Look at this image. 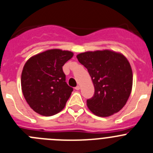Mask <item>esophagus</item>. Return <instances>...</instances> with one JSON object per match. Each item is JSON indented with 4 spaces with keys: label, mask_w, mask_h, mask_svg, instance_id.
Returning <instances> with one entry per match:
<instances>
[{
    "label": "esophagus",
    "mask_w": 153,
    "mask_h": 153,
    "mask_svg": "<svg viewBox=\"0 0 153 153\" xmlns=\"http://www.w3.org/2000/svg\"><path fill=\"white\" fill-rule=\"evenodd\" d=\"M79 89H80V86H76V87H75V90H79Z\"/></svg>",
    "instance_id": "esophagus-1"
}]
</instances>
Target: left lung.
Wrapping results in <instances>:
<instances>
[{"label": "left lung", "instance_id": "1", "mask_svg": "<svg viewBox=\"0 0 153 153\" xmlns=\"http://www.w3.org/2000/svg\"><path fill=\"white\" fill-rule=\"evenodd\" d=\"M91 76L95 92L86 100L96 116L107 117L126 103L132 87V71L124 55L109 50L87 51L76 56Z\"/></svg>", "mask_w": 153, "mask_h": 153}]
</instances>
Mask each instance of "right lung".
<instances>
[{
	"label": "right lung",
	"mask_w": 153,
	"mask_h": 153,
	"mask_svg": "<svg viewBox=\"0 0 153 153\" xmlns=\"http://www.w3.org/2000/svg\"><path fill=\"white\" fill-rule=\"evenodd\" d=\"M74 53L47 50L31 56L21 74V89L30 108L38 114L51 117L66 106L73 88L66 83L63 66Z\"/></svg>",
	"instance_id": "add662e5"
}]
</instances>
